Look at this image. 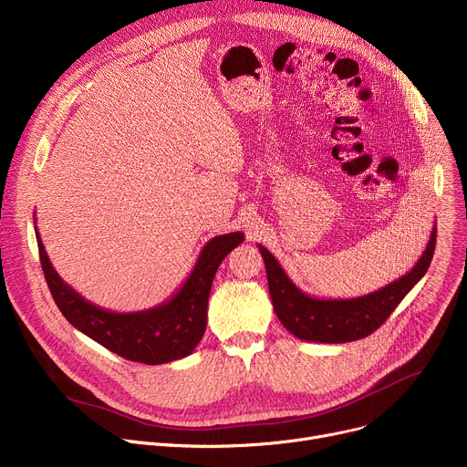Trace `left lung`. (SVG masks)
<instances>
[{"label": "left lung", "mask_w": 467, "mask_h": 467, "mask_svg": "<svg viewBox=\"0 0 467 467\" xmlns=\"http://www.w3.org/2000/svg\"><path fill=\"white\" fill-rule=\"evenodd\" d=\"M436 247V225L432 227L427 249L417 265L397 281L359 298L322 300L313 298L296 286L277 259L259 244L265 259L270 298L281 324L302 341L311 343H350L370 335L384 324L404 296L427 274Z\"/></svg>", "instance_id": "left-lung-1"}]
</instances>
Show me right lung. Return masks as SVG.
<instances>
[{
	"label": "right lung",
	"mask_w": 467,
	"mask_h": 467,
	"mask_svg": "<svg viewBox=\"0 0 467 467\" xmlns=\"http://www.w3.org/2000/svg\"><path fill=\"white\" fill-rule=\"evenodd\" d=\"M40 266L63 317L81 333L129 361L161 365L190 356L206 329L210 286L218 266L244 242V233L220 234L206 242L184 285L167 302L136 313H115L83 298L52 266L38 231Z\"/></svg>",
	"instance_id": "1"
}]
</instances>
